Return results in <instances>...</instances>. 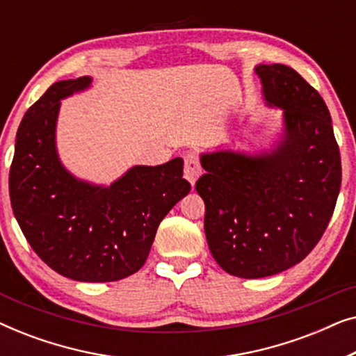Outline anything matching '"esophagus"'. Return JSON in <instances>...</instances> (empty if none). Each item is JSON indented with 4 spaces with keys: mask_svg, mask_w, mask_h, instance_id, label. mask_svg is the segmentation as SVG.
Instances as JSON below:
<instances>
[{
    "mask_svg": "<svg viewBox=\"0 0 356 356\" xmlns=\"http://www.w3.org/2000/svg\"><path fill=\"white\" fill-rule=\"evenodd\" d=\"M183 159H184V178H186L191 184H194L202 173V167L201 163H199L197 155L194 152H188Z\"/></svg>",
    "mask_w": 356,
    "mask_h": 356,
    "instance_id": "1",
    "label": "esophagus"
}]
</instances>
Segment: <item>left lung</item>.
<instances>
[{
	"label": "left lung",
	"mask_w": 356,
	"mask_h": 356,
	"mask_svg": "<svg viewBox=\"0 0 356 356\" xmlns=\"http://www.w3.org/2000/svg\"><path fill=\"white\" fill-rule=\"evenodd\" d=\"M264 99L285 111L284 140L270 154L213 152L196 191L206 204L204 230L228 274L259 279L298 264L332 217L342 162L323 97L285 65H259Z\"/></svg>",
	"instance_id": "8db88e82"
}]
</instances>
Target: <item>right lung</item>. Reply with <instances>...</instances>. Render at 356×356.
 Listing matches in <instances>:
<instances>
[{
    "label": "right lung",
    "mask_w": 356,
    "mask_h": 356,
    "mask_svg": "<svg viewBox=\"0 0 356 356\" xmlns=\"http://www.w3.org/2000/svg\"><path fill=\"white\" fill-rule=\"evenodd\" d=\"M89 77L55 82L26 111L9 170V197L19 227L40 259L79 282H115L138 272L155 233L191 189L183 160L134 167L108 188L79 181L55 149L60 100Z\"/></svg>",
    "instance_id": "1"
}]
</instances>
